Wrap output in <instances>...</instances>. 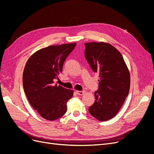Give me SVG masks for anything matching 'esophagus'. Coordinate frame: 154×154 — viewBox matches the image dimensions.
Wrapping results in <instances>:
<instances>
[{
  "label": "esophagus",
  "mask_w": 154,
  "mask_h": 154,
  "mask_svg": "<svg viewBox=\"0 0 154 154\" xmlns=\"http://www.w3.org/2000/svg\"><path fill=\"white\" fill-rule=\"evenodd\" d=\"M84 93H85V91H76V94H78V95H83V94H84Z\"/></svg>",
  "instance_id": "esophagus-1"
}]
</instances>
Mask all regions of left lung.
Instances as JSON below:
<instances>
[{"mask_svg":"<svg viewBox=\"0 0 154 154\" xmlns=\"http://www.w3.org/2000/svg\"><path fill=\"white\" fill-rule=\"evenodd\" d=\"M85 57L94 72L99 73L98 90L95 101L88 108L90 114L101 122L118 114L127 97L130 72L119 51L105 42L85 44Z\"/></svg>","mask_w":154,"mask_h":154,"instance_id":"obj_1","label":"left lung"}]
</instances>
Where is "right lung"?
Returning a JSON list of instances; mask_svg holds the SVG:
<instances>
[{
    "label": "right lung",
    "instance_id": "1",
    "mask_svg": "<svg viewBox=\"0 0 154 154\" xmlns=\"http://www.w3.org/2000/svg\"><path fill=\"white\" fill-rule=\"evenodd\" d=\"M76 44L50 45L37 51L27 60L23 87L29 103L45 119L54 121L66 114L73 91L54 84L68 55Z\"/></svg>",
    "mask_w": 154,
    "mask_h": 154
}]
</instances>
